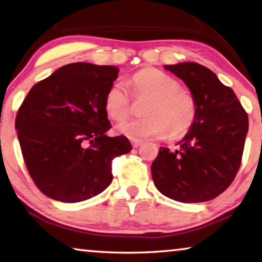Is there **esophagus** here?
<instances>
[{"mask_svg": "<svg viewBox=\"0 0 262 262\" xmlns=\"http://www.w3.org/2000/svg\"><path fill=\"white\" fill-rule=\"evenodd\" d=\"M142 143H143L142 141H139V140H132V146H133V148H139Z\"/></svg>", "mask_w": 262, "mask_h": 262, "instance_id": "obj_1", "label": "esophagus"}]
</instances>
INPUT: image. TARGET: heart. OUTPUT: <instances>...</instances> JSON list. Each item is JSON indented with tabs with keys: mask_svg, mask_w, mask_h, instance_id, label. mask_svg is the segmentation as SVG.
I'll return each instance as SVG.
<instances>
[{
	"mask_svg": "<svg viewBox=\"0 0 262 262\" xmlns=\"http://www.w3.org/2000/svg\"><path fill=\"white\" fill-rule=\"evenodd\" d=\"M128 86L135 100L147 99L142 110L144 118L119 123V134L132 140L162 139L168 134L178 138L192 126L196 100L181 89L177 79L157 69H144L128 80ZM132 97L124 82H114L105 97L107 115L115 121L126 119L132 111Z\"/></svg>",
	"mask_w": 262,
	"mask_h": 262,
	"instance_id": "1",
	"label": "heart"
}]
</instances>
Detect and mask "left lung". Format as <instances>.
Masks as SVG:
<instances>
[{
  "instance_id": "8db88e82",
  "label": "left lung",
  "mask_w": 262,
  "mask_h": 262,
  "mask_svg": "<svg viewBox=\"0 0 262 262\" xmlns=\"http://www.w3.org/2000/svg\"><path fill=\"white\" fill-rule=\"evenodd\" d=\"M164 69L189 87L197 114L178 148H160L151 164L154 184L173 201H211L231 185L242 164L247 113L233 90L205 66L191 61Z\"/></svg>"
}]
</instances>
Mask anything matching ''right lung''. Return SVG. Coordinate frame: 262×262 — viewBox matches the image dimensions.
<instances>
[{"label":"right lung","instance_id":"add662e5","mask_svg":"<svg viewBox=\"0 0 262 262\" xmlns=\"http://www.w3.org/2000/svg\"><path fill=\"white\" fill-rule=\"evenodd\" d=\"M118 73L73 63L29 91L15 127L29 175L45 196L77 203L100 193L113 180L112 161L132 150L126 136L106 135L105 97Z\"/></svg>","mask_w":262,"mask_h":262}]
</instances>
